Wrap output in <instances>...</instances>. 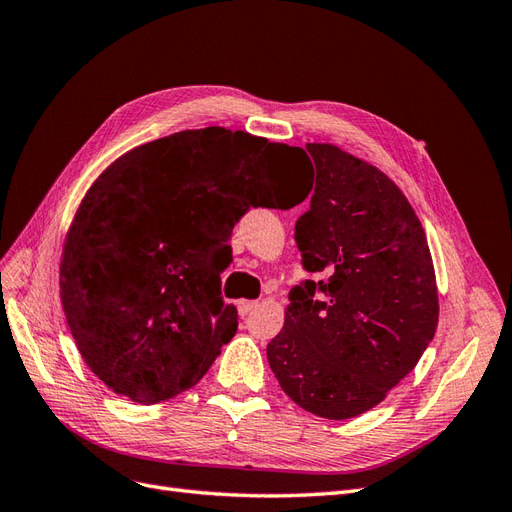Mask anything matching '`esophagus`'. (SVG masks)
I'll use <instances>...</instances> for the list:
<instances>
[{
    "instance_id": "obj_1",
    "label": "esophagus",
    "mask_w": 512,
    "mask_h": 512,
    "mask_svg": "<svg viewBox=\"0 0 512 512\" xmlns=\"http://www.w3.org/2000/svg\"><path fill=\"white\" fill-rule=\"evenodd\" d=\"M256 307H258V301H239V303H237V309H239L241 316L252 314Z\"/></svg>"
}]
</instances>
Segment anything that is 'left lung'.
I'll use <instances>...</instances> for the list:
<instances>
[{
	"label": "left lung",
	"instance_id": "obj_1",
	"mask_svg": "<svg viewBox=\"0 0 512 512\" xmlns=\"http://www.w3.org/2000/svg\"><path fill=\"white\" fill-rule=\"evenodd\" d=\"M305 149L316 188L294 241L303 269L327 277L290 290L267 359L294 404L344 421L378 406L427 350L436 273L421 222L382 170L335 145Z\"/></svg>",
	"mask_w": 512,
	"mask_h": 512
}]
</instances>
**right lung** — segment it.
Wrapping results in <instances>:
<instances>
[{
  "label": "right lung",
  "instance_id": "obj_1",
  "mask_svg": "<svg viewBox=\"0 0 512 512\" xmlns=\"http://www.w3.org/2000/svg\"><path fill=\"white\" fill-rule=\"evenodd\" d=\"M301 147L226 128L183 130L123 153L76 211L61 305L89 369L136 404L175 397L237 333L220 273L250 207L299 205L282 181Z\"/></svg>",
  "mask_w": 512,
  "mask_h": 512
}]
</instances>
